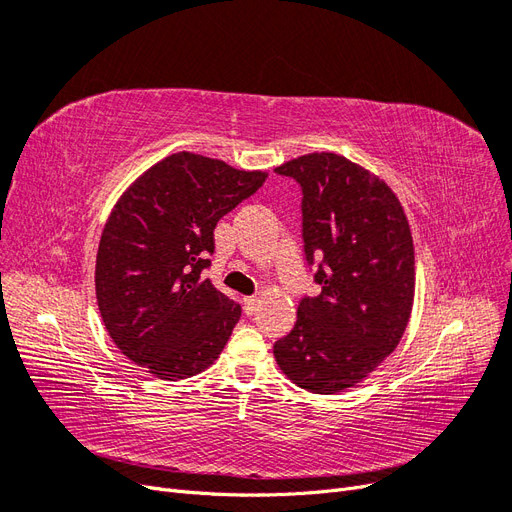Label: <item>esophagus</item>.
Instances as JSON below:
<instances>
[{
  "mask_svg": "<svg viewBox=\"0 0 512 512\" xmlns=\"http://www.w3.org/2000/svg\"><path fill=\"white\" fill-rule=\"evenodd\" d=\"M256 307H258V299L256 297H245L243 299V309H245L247 316H252L256 312Z\"/></svg>",
  "mask_w": 512,
  "mask_h": 512,
  "instance_id": "1",
  "label": "esophagus"
}]
</instances>
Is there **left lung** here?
I'll return each mask as SVG.
<instances>
[{"instance_id":"left-lung-1","label":"left lung","mask_w":512,"mask_h":512,"mask_svg":"<svg viewBox=\"0 0 512 512\" xmlns=\"http://www.w3.org/2000/svg\"><path fill=\"white\" fill-rule=\"evenodd\" d=\"M301 185V235L320 294L303 297L292 331L275 342L284 374L305 391L356 386L404 335L414 301L412 232L389 185L337 153L275 168Z\"/></svg>"}]
</instances>
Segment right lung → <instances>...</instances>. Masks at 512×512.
<instances>
[{"instance_id":"right-lung-1","label":"right lung","mask_w":512,"mask_h":512,"mask_svg":"<svg viewBox=\"0 0 512 512\" xmlns=\"http://www.w3.org/2000/svg\"><path fill=\"white\" fill-rule=\"evenodd\" d=\"M267 173L181 151L138 177L117 200L96 258V299L115 346L160 380L205 371L241 318L203 271L213 230Z\"/></svg>"}]
</instances>
